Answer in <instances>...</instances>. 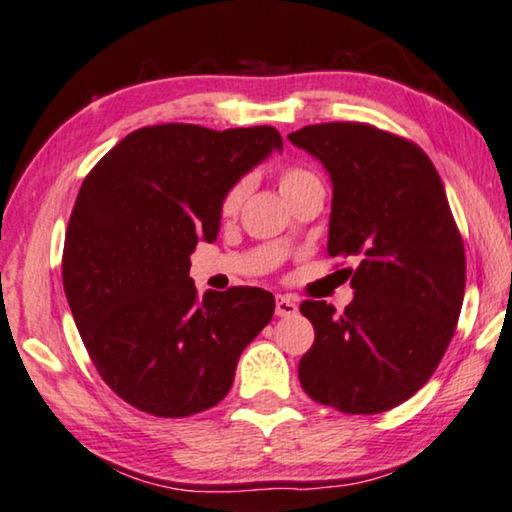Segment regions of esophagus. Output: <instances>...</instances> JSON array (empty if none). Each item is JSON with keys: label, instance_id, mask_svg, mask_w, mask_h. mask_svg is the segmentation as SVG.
I'll list each match as a JSON object with an SVG mask.
<instances>
[{"label": "esophagus", "instance_id": "esophagus-1", "mask_svg": "<svg viewBox=\"0 0 512 512\" xmlns=\"http://www.w3.org/2000/svg\"><path fill=\"white\" fill-rule=\"evenodd\" d=\"M298 312V305L294 298L289 296H278L275 298V314L278 316H294Z\"/></svg>", "mask_w": 512, "mask_h": 512}]
</instances>
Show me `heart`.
I'll return each instance as SVG.
<instances>
[{"instance_id": "heart-1", "label": "heart", "mask_w": 512, "mask_h": 512, "mask_svg": "<svg viewBox=\"0 0 512 512\" xmlns=\"http://www.w3.org/2000/svg\"><path fill=\"white\" fill-rule=\"evenodd\" d=\"M316 182V177L312 173H307L303 168H287L285 173L280 175V193L282 196H289V193L298 191L300 186L305 184H312ZM243 193H246V182H239L237 186H232L230 191H227V196L223 200V214H234L241 205L243 200Z\"/></svg>"}]
</instances>
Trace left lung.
<instances>
[{
	"mask_svg": "<svg viewBox=\"0 0 512 512\" xmlns=\"http://www.w3.org/2000/svg\"><path fill=\"white\" fill-rule=\"evenodd\" d=\"M332 182L328 255L353 257L344 314L305 300L314 344L298 364L316 403L376 415L408 401L440 364L465 296V248L433 161L362 123L289 134Z\"/></svg>",
	"mask_w": 512,
	"mask_h": 512,
	"instance_id": "8db88e82",
	"label": "left lung"
}]
</instances>
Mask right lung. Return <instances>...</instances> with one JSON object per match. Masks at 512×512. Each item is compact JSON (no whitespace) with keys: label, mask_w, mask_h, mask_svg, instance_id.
<instances>
[{"label":"right lung","mask_w":512,"mask_h":512,"mask_svg":"<svg viewBox=\"0 0 512 512\" xmlns=\"http://www.w3.org/2000/svg\"><path fill=\"white\" fill-rule=\"evenodd\" d=\"M275 150L273 127L154 125L127 134L81 184L63 289L95 369L134 408L154 417L212 408L271 321V291L200 298L189 257L198 241H216L227 191Z\"/></svg>","instance_id":"right-lung-1"}]
</instances>
